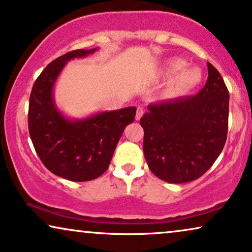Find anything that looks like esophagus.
I'll return each mask as SVG.
<instances>
[{
  "label": "esophagus",
  "instance_id": "1",
  "mask_svg": "<svg viewBox=\"0 0 252 252\" xmlns=\"http://www.w3.org/2000/svg\"><path fill=\"white\" fill-rule=\"evenodd\" d=\"M143 114H144V109L142 108V107H138V108H137V113H136V120L139 121L140 119H142Z\"/></svg>",
  "mask_w": 252,
  "mask_h": 252
}]
</instances>
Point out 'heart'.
Instances as JSON below:
<instances>
[{"instance_id": "heart-1", "label": "heart", "mask_w": 252, "mask_h": 252, "mask_svg": "<svg viewBox=\"0 0 252 252\" xmlns=\"http://www.w3.org/2000/svg\"><path fill=\"white\" fill-rule=\"evenodd\" d=\"M186 65V61L180 59H175L168 63L167 72H168L169 75H175V73L179 72L181 69L183 70ZM202 78L203 73L202 70L199 68H197V66L187 68L184 70H183V71L180 73V75L176 77L175 82H174V85L172 87V92L174 94H181V93H186L188 91H190V90H192L196 86L199 85V83L202 82Z\"/></svg>"}]
</instances>
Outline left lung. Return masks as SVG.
<instances>
[{
	"label": "left lung",
	"instance_id": "obj_1",
	"mask_svg": "<svg viewBox=\"0 0 252 252\" xmlns=\"http://www.w3.org/2000/svg\"><path fill=\"white\" fill-rule=\"evenodd\" d=\"M207 69L205 86L196 95L150 103L149 112L140 119L149 168L168 183L199 179L226 143L229 92L209 62Z\"/></svg>",
	"mask_w": 252,
	"mask_h": 252
}]
</instances>
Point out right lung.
Instances as JSON below:
<instances>
[{
  "label": "right lung",
  "mask_w": 252,
  "mask_h": 252,
  "mask_svg": "<svg viewBox=\"0 0 252 252\" xmlns=\"http://www.w3.org/2000/svg\"><path fill=\"white\" fill-rule=\"evenodd\" d=\"M77 49L60 56L33 84L29 103V131L40 160L48 170L73 182L102 175L136 107L98 113L84 120H68L56 108L53 87L66 62L94 53Z\"/></svg>",
  "instance_id": "1"
}]
</instances>
